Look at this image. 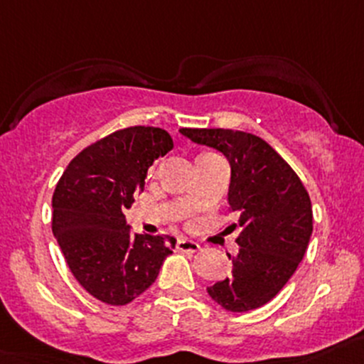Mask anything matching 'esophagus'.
<instances>
[{
	"label": "esophagus",
	"mask_w": 364,
	"mask_h": 364,
	"mask_svg": "<svg viewBox=\"0 0 364 364\" xmlns=\"http://www.w3.org/2000/svg\"><path fill=\"white\" fill-rule=\"evenodd\" d=\"M178 250L183 253H197L200 250V247H199V243H196V241H192V240H179Z\"/></svg>",
	"instance_id": "esophagus-1"
}]
</instances>
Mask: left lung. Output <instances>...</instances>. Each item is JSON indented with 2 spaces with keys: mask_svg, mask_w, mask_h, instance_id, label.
Returning a JSON list of instances; mask_svg holds the SVG:
<instances>
[{
  "mask_svg": "<svg viewBox=\"0 0 364 364\" xmlns=\"http://www.w3.org/2000/svg\"><path fill=\"white\" fill-rule=\"evenodd\" d=\"M179 134L229 160L227 197L240 215V252L227 255L232 273L208 287V294L229 311L255 310L284 289L303 260L314 230L308 192L291 165L257 135L223 128H179Z\"/></svg>",
  "mask_w": 364,
  "mask_h": 364,
  "instance_id": "8db88e82",
  "label": "left lung"
}]
</instances>
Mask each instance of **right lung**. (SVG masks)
I'll return each instance as SVG.
<instances>
[{
	"mask_svg": "<svg viewBox=\"0 0 364 364\" xmlns=\"http://www.w3.org/2000/svg\"><path fill=\"white\" fill-rule=\"evenodd\" d=\"M172 148L161 128H124L82 149L58 181L53 234L75 280L102 303L121 306L148 291L176 247L171 236L132 234L124 218L148 168Z\"/></svg>",
	"mask_w": 364,
	"mask_h": 364,
	"instance_id": "add662e5",
	"label": "right lung"
}]
</instances>
